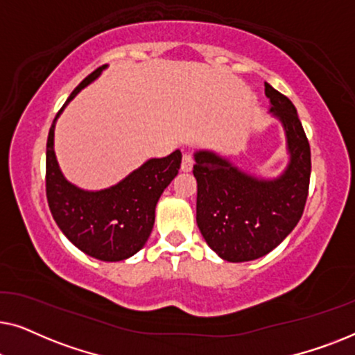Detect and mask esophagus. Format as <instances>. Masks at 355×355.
<instances>
[{"mask_svg":"<svg viewBox=\"0 0 355 355\" xmlns=\"http://www.w3.org/2000/svg\"><path fill=\"white\" fill-rule=\"evenodd\" d=\"M192 168H193V158L189 153H184L181 169L184 173H189V171H192Z\"/></svg>","mask_w":355,"mask_h":355,"instance_id":"esophagus-1","label":"esophagus"}]
</instances>
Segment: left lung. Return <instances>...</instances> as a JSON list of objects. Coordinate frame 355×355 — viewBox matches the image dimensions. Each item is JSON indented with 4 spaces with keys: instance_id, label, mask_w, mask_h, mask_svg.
<instances>
[{
    "instance_id": "1",
    "label": "left lung",
    "mask_w": 355,
    "mask_h": 355,
    "mask_svg": "<svg viewBox=\"0 0 355 355\" xmlns=\"http://www.w3.org/2000/svg\"><path fill=\"white\" fill-rule=\"evenodd\" d=\"M265 95L286 137L288 164L278 176H257L213 150L193 152L197 226L208 247L232 263L276 249L297 226L309 193L310 145L297 110L268 82Z\"/></svg>"
}]
</instances>
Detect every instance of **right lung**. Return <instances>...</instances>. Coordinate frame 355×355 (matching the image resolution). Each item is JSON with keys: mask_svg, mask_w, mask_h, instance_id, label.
<instances>
[{"mask_svg": "<svg viewBox=\"0 0 355 355\" xmlns=\"http://www.w3.org/2000/svg\"><path fill=\"white\" fill-rule=\"evenodd\" d=\"M108 64L87 76L53 121L46 140V198L56 225L84 254L101 261H121L137 254L148 241L155 208L181 168L182 153L150 158L113 186L82 189L62 174L55 153L56 121L82 89L101 76Z\"/></svg>", "mask_w": 355, "mask_h": 355, "instance_id": "right-lung-1", "label": "right lung"}]
</instances>
